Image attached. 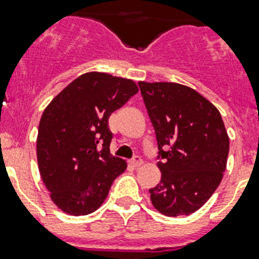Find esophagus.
<instances>
[{
    "mask_svg": "<svg viewBox=\"0 0 259 259\" xmlns=\"http://www.w3.org/2000/svg\"><path fill=\"white\" fill-rule=\"evenodd\" d=\"M129 162H130V165H133L134 167H140V166L144 163V161H142V158H141L140 155H134L133 158L130 159Z\"/></svg>",
    "mask_w": 259,
    "mask_h": 259,
    "instance_id": "esophagus-1",
    "label": "esophagus"
}]
</instances>
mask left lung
<instances>
[{
  "mask_svg": "<svg viewBox=\"0 0 259 259\" xmlns=\"http://www.w3.org/2000/svg\"><path fill=\"white\" fill-rule=\"evenodd\" d=\"M158 145L161 182L150 201L167 217L189 215L213 195L229 154L220 111L195 90L174 82H138Z\"/></svg>",
  "mask_w": 259,
  "mask_h": 259,
  "instance_id": "left-lung-1",
  "label": "left lung"
}]
</instances>
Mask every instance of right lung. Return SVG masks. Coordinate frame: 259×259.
<instances>
[{
    "label": "right lung",
    "instance_id": "right-lung-1",
    "mask_svg": "<svg viewBox=\"0 0 259 259\" xmlns=\"http://www.w3.org/2000/svg\"><path fill=\"white\" fill-rule=\"evenodd\" d=\"M137 92L132 79L93 71L69 83L45 109L37 159L42 181L62 211H96L125 171V159L110 154L109 117Z\"/></svg>",
    "mask_w": 259,
    "mask_h": 259
}]
</instances>
